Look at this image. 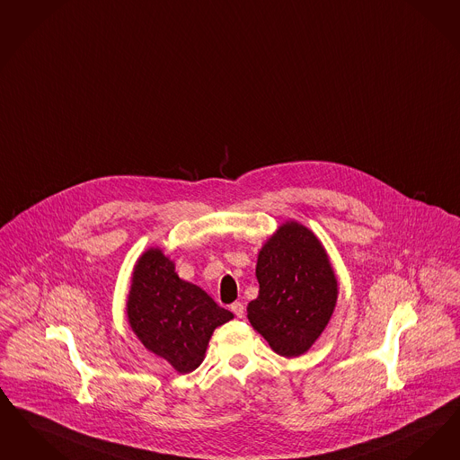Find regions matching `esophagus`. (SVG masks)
<instances>
[{"label": "esophagus", "instance_id": "34e87169", "mask_svg": "<svg viewBox=\"0 0 460 460\" xmlns=\"http://www.w3.org/2000/svg\"><path fill=\"white\" fill-rule=\"evenodd\" d=\"M231 312L234 313L238 318H243V316H244V306H243V303H239V301L233 303V305H231Z\"/></svg>", "mask_w": 460, "mask_h": 460}]
</instances>
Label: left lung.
Segmentation results:
<instances>
[{"instance_id":"left-lung-1","label":"left lung","mask_w":460,"mask_h":460,"mask_svg":"<svg viewBox=\"0 0 460 460\" xmlns=\"http://www.w3.org/2000/svg\"><path fill=\"white\" fill-rule=\"evenodd\" d=\"M257 299L246 312L277 354L297 358L327 327L337 301L331 261L310 229L288 222L258 255Z\"/></svg>"}]
</instances>
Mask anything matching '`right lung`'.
Wrapping results in <instances>:
<instances>
[{
  "label": "right lung",
  "instance_id": "right-lung-1",
  "mask_svg": "<svg viewBox=\"0 0 460 460\" xmlns=\"http://www.w3.org/2000/svg\"><path fill=\"white\" fill-rule=\"evenodd\" d=\"M127 312L142 344L180 373L200 367L212 332L233 318L199 286L181 280L157 248L135 267Z\"/></svg>",
  "mask_w": 460,
  "mask_h": 460
}]
</instances>
